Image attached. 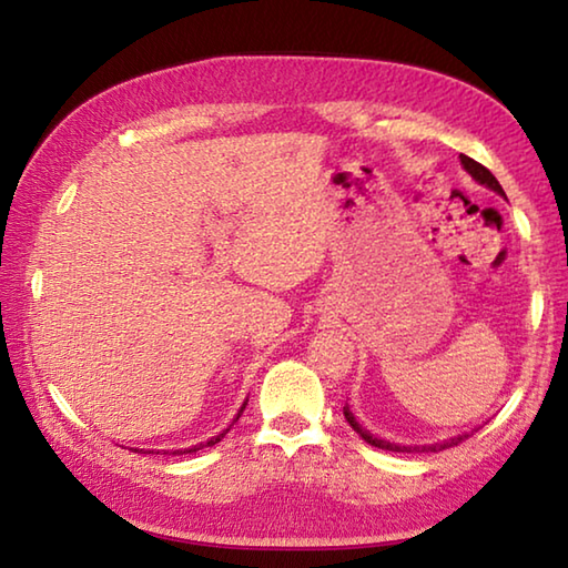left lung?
<instances>
[{"label": "left lung", "mask_w": 568, "mask_h": 568, "mask_svg": "<svg viewBox=\"0 0 568 568\" xmlns=\"http://www.w3.org/2000/svg\"><path fill=\"white\" fill-rule=\"evenodd\" d=\"M460 165L466 168V172L474 180H478L480 185H486V187H491L494 192H498V195H504V187L498 185V180L491 175V172H488L484 165H480V162H476V160H470L468 155H460ZM343 416H345V420L351 423V428L355 430V434H358L365 444H371V446H376V448H383V450H396V454H413V450H418V454H438V450H446V448H450V446H458L460 440H466L468 438V434L466 436H456V438H448V440H444V444H430V446H398V444H390V440H383V438H376V436H371L368 430H365L358 420H355V416L351 413V408L348 406H343Z\"/></svg>", "instance_id": "1"}]
</instances>
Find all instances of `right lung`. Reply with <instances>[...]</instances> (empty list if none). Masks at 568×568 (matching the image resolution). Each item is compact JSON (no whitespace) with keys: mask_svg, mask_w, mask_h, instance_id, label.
Segmentation results:
<instances>
[{"mask_svg":"<svg viewBox=\"0 0 568 568\" xmlns=\"http://www.w3.org/2000/svg\"><path fill=\"white\" fill-rule=\"evenodd\" d=\"M245 406H247V403H243V408H240V413H243V410H245ZM240 413H237V416L233 418V423H235V420L240 418ZM233 423H230V426H233ZM227 430H230V428H225V430H223V434H217L215 438H210V440H207V444L192 446V448H185V450H187V454H195V450H200V448H205V446H215V444H217V440H223V438H225V434H227ZM134 450H138V448H134ZM185 450H172V454H185Z\"/></svg>","mask_w":568,"mask_h":568,"instance_id":"right-lung-1","label":"right lung"}]
</instances>
